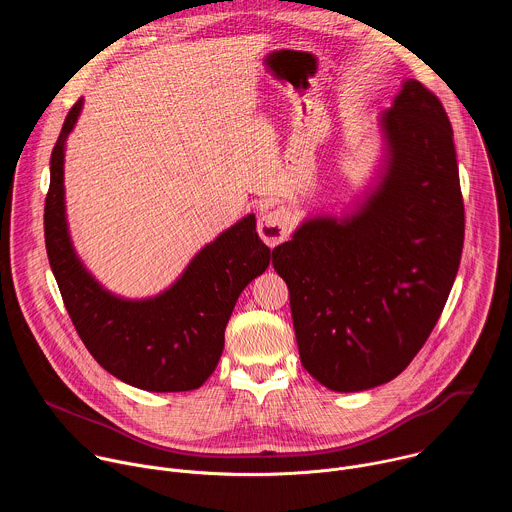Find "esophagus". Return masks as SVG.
<instances>
[{"label":"esophagus","mask_w":512,"mask_h":512,"mask_svg":"<svg viewBox=\"0 0 512 512\" xmlns=\"http://www.w3.org/2000/svg\"><path fill=\"white\" fill-rule=\"evenodd\" d=\"M289 229H291V212L285 210V208L265 212L259 218V225H257L259 237L269 247H275V245L283 243L289 235Z\"/></svg>","instance_id":"esophagus-1"}]
</instances>
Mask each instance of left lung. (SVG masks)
I'll use <instances>...</instances> for the list:
<instances>
[{"mask_svg":"<svg viewBox=\"0 0 512 512\" xmlns=\"http://www.w3.org/2000/svg\"><path fill=\"white\" fill-rule=\"evenodd\" d=\"M389 168L344 218H314L273 249L304 369L340 393L401 375L442 316L464 247V200L448 113L405 81L383 113Z\"/></svg>","mask_w":512,"mask_h":512,"instance_id":"left-lung-1","label":"left lung"}]
</instances>
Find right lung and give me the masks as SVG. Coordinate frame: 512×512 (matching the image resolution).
I'll use <instances>...</instances> for the list:
<instances>
[{
    "label": "right lung",
    "mask_w": 512,
    "mask_h": 512,
    "mask_svg": "<svg viewBox=\"0 0 512 512\" xmlns=\"http://www.w3.org/2000/svg\"><path fill=\"white\" fill-rule=\"evenodd\" d=\"M81 107L83 99L70 107L56 139L44 204L46 253L66 312L93 358L123 383L152 393L198 389L223 354L239 294L273 253L249 214L206 245L162 296L143 302L111 296L72 251L64 218V141Z\"/></svg>",
    "instance_id": "right-lung-1"
}]
</instances>
